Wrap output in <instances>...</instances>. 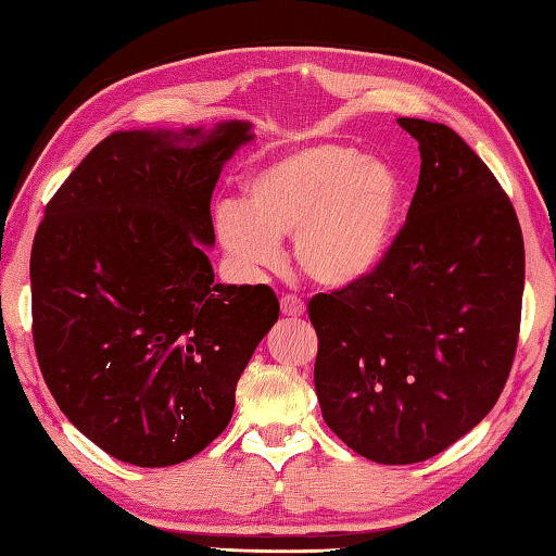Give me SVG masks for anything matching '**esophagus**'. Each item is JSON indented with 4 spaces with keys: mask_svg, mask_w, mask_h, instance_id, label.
<instances>
[{
    "mask_svg": "<svg viewBox=\"0 0 556 556\" xmlns=\"http://www.w3.org/2000/svg\"><path fill=\"white\" fill-rule=\"evenodd\" d=\"M279 304H281V314H285V316L296 318V316L304 314V301H301L294 294H285L279 299Z\"/></svg>",
    "mask_w": 556,
    "mask_h": 556,
    "instance_id": "esophagus-1",
    "label": "esophagus"
}]
</instances>
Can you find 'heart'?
<instances>
[{"label":"heart","mask_w":556,"mask_h":556,"mask_svg":"<svg viewBox=\"0 0 556 556\" xmlns=\"http://www.w3.org/2000/svg\"><path fill=\"white\" fill-rule=\"evenodd\" d=\"M402 208V178L382 159L341 142L291 149L244 181V205H215L223 248L244 265L271 267L281 235L294 260L324 287L365 279L388 257Z\"/></svg>","instance_id":"obj_1"}]
</instances>
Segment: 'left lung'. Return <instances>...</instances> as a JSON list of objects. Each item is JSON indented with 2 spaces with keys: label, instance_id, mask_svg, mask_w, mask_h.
I'll return each instance as SVG.
<instances>
[{
  "label": "left lung",
  "instance_id": "8db88e82",
  "mask_svg": "<svg viewBox=\"0 0 556 556\" xmlns=\"http://www.w3.org/2000/svg\"><path fill=\"white\" fill-rule=\"evenodd\" d=\"M397 122L421 154L407 220L372 275L306 306L326 425L384 466L441 454L493 409L525 289L522 230L491 168L451 127Z\"/></svg>",
  "mask_w": 556,
  "mask_h": 556
}]
</instances>
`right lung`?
<instances>
[{"mask_svg": "<svg viewBox=\"0 0 556 556\" xmlns=\"http://www.w3.org/2000/svg\"><path fill=\"white\" fill-rule=\"evenodd\" d=\"M115 131L46 205L31 248V333L46 384L92 444L131 466L191 458L223 434L235 388L279 318L267 285H215L211 199L250 142Z\"/></svg>", "mask_w": 556, "mask_h": 556, "instance_id": "add662e5", "label": "right lung"}]
</instances>
